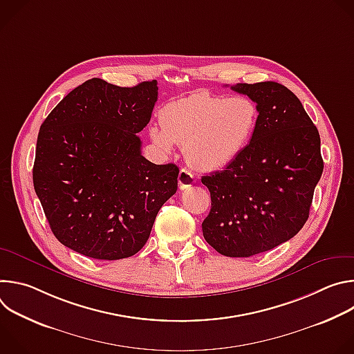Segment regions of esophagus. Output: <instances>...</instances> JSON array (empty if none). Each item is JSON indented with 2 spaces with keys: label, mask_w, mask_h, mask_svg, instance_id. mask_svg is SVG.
<instances>
[{
  "label": "esophagus",
  "mask_w": 354,
  "mask_h": 354,
  "mask_svg": "<svg viewBox=\"0 0 354 354\" xmlns=\"http://www.w3.org/2000/svg\"><path fill=\"white\" fill-rule=\"evenodd\" d=\"M194 175L190 172V171H187V169H180V172H179V176H178V182H179V187L183 190V189H187V187H190L193 183H194Z\"/></svg>",
  "instance_id": "34e87169"
}]
</instances>
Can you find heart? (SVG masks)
Returning <instances> with one entry per match:
<instances>
[{"mask_svg":"<svg viewBox=\"0 0 354 354\" xmlns=\"http://www.w3.org/2000/svg\"><path fill=\"white\" fill-rule=\"evenodd\" d=\"M161 124L149 127L153 141L165 151L185 145L190 165L220 171L242 153L259 123V106L248 96L213 95L205 91L171 100L161 109Z\"/></svg>","mask_w":354,"mask_h":354,"instance_id":"1","label":"heart"}]
</instances>
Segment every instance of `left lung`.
Wrapping results in <instances>:
<instances>
[{
    "instance_id": "left-lung-1",
    "label": "left lung",
    "mask_w": 354,
    "mask_h": 354,
    "mask_svg": "<svg viewBox=\"0 0 354 354\" xmlns=\"http://www.w3.org/2000/svg\"><path fill=\"white\" fill-rule=\"evenodd\" d=\"M231 89L255 100L259 123L231 165L201 178L212 196L201 230L218 254L249 258L304 227L324 161L318 129L288 88L266 81Z\"/></svg>"
}]
</instances>
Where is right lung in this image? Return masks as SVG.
<instances>
[{"mask_svg":"<svg viewBox=\"0 0 354 354\" xmlns=\"http://www.w3.org/2000/svg\"><path fill=\"white\" fill-rule=\"evenodd\" d=\"M158 99L157 81L131 88L92 78L50 112L37 136L33 186L55 236L104 261L133 257L176 193L179 168L141 156L137 136Z\"/></svg>","mask_w":354,"mask_h":354,"instance_id":"obj_1","label":"right lung"}]
</instances>
